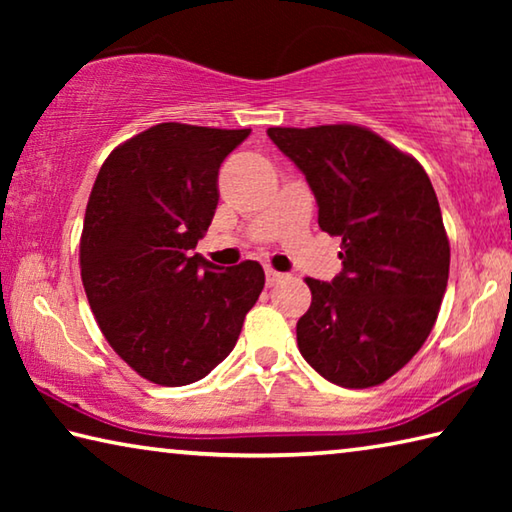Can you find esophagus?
<instances>
[{
  "label": "esophagus",
  "instance_id": "obj_1",
  "mask_svg": "<svg viewBox=\"0 0 512 512\" xmlns=\"http://www.w3.org/2000/svg\"><path fill=\"white\" fill-rule=\"evenodd\" d=\"M264 273H266V284H268V287H273L275 282H280L282 277H284L280 271H275V268H271V266H266Z\"/></svg>",
  "mask_w": 512,
  "mask_h": 512
}]
</instances>
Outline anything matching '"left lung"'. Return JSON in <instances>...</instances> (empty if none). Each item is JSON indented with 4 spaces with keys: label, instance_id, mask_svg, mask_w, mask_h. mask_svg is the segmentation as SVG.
I'll return each instance as SVG.
<instances>
[{
    "label": "left lung",
    "instance_id": "left-lung-1",
    "mask_svg": "<svg viewBox=\"0 0 512 512\" xmlns=\"http://www.w3.org/2000/svg\"><path fill=\"white\" fill-rule=\"evenodd\" d=\"M266 133L305 173L320 230L343 248L332 282L305 280L298 350L336 386L384 384L427 341L447 289L449 239L427 171L363 126Z\"/></svg>",
    "mask_w": 512,
    "mask_h": 512
}]
</instances>
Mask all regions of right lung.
Masks as SVG:
<instances>
[{
    "label": "right lung",
    "mask_w": 512,
    "mask_h": 512,
    "mask_svg": "<svg viewBox=\"0 0 512 512\" xmlns=\"http://www.w3.org/2000/svg\"><path fill=\"white\" fill-rule=\"evenodd\" d=\"M250 128L151 126L112 151L94 180L81 280L103 336L137 375L187 386L228 357L264 289V268L194 253L219 203V167Z\"/></svg>",
    "instance_id": "add662e5"
}]
</instances>
